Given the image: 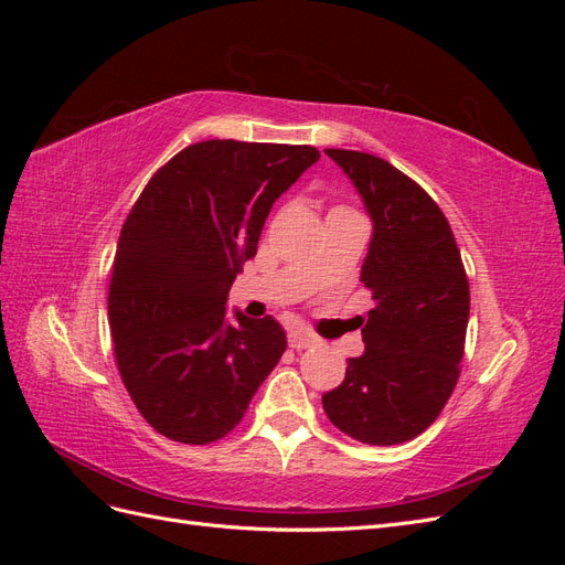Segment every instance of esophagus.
I'll use <instances>...</instances> for the list:
<instances>
[{
	"mask_svg": "<svg viewBox=\"0 0 565 565\" xmlns=\"http://www.w3.org/2000/svg\"><path fill=\"white\" fill-rule=\"evenodd\" d=\"M287 341H289V347L301 351V349L316 347L318 344V337L313 332H309V330H303V328H292V330H289V334H287Z\"/></svg>",
	"mask_w": 565,
	"mask_h": 565,
	"instance_id": "34e87169",
	"label": "esophagus"
}]
</instances>
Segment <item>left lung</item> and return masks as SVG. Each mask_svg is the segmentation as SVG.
Wrapping results in <instances>:
<instances>
[{
	"label": "left lung",
	"instance_id": "1",
	"mask_svg": "<svg viewBox=\"0 0 565 565\" xmlns=\"http://www.w3.org/2000/svg\"><path fill=\"white\" fill-rule=\"evenodd\" d=\"M361 195L372 237L361 282L374 306L361 318L365 351L322 393L324 415L367 446H396L440 415L459 377L469 282L448 218L382 158L324 148Z\"/></svg>",
	"mask_w": 565,
	"mask_h": 565
}]
</instances>
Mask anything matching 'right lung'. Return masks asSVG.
<instances>
[{
  "mask_svg": "<svg viewBox=\"0 0 565 565\" xmlns=\"http://www.w3.org/2000/svg\"><path fill=\"white\" fill-rule=\"evenodd\" d=\"M313 146L202 141L156 172L115 252L108 311L134 405L162 436L204 446L243 419L287 347L273 318L226 313L276 202Z\"/></svg>",
  "mask_w": 565,
  "mask_h": 565,
  "instance_id": "1",
  "label": "right lung"
}]
</instances>
